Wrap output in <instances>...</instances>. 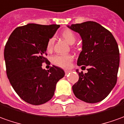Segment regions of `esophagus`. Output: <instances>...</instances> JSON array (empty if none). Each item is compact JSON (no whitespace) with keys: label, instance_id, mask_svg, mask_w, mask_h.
Returning a JSON list of instances; mask_svg holds the SVG:
<instances>
[{"label":"esophagus","instance_id":"1","mask_svg":"<svg viewBox=\"0 0 124 124\" xmlns=\"http://www.w3.org/2000/svg\"><path fill=\"white\" fill-rule=\"evenodd\" d=\"M70 72H71L70 70H65V75H67V74L70 73Z\"/></svg>","mask_w":124,"mask_h":124}]
</instances>
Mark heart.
<instances>
[{"label":"heart","mask_w":124,"mask_h":124,"mask_svg":"<svg viewBox=\"0 0 124 124\" xmlns=\"http://www.w3.org/2000/svg\"><path fill=\"white\" fill-rule=\"evenodd\" d=\"M61 36L70 43L73 44L76 40V36L71 30L65 29L61 32ZM54 43V38L51 37L48 39L46 44V50L52 51ZM73 60V57L70 54H57L52 59L53 63L57 66L61 67H68L70 65L71 62Z\"/></svg>","instance_id":"obj_1"}]
</instances>
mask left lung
<instances>
[{
  "mask_svg": "<svg viewBox=\"0 0 124 124\" xmlns=\"http://www.w3.org/2000/svg\"><path fill=\"white\" fill-rule=\"evenodd\" d=\"M67 27L79 33L82 39L78 65L88 67L84 74L76 70L79 80L72 86L73 93L86 103L100 102L109 95L117 82L119 65L117 43L108 30L94 21Z\"/></svg>",
  "mask_w": 124,
  "mask_h": 124,
  "instance_id": "obj_1",
  "label": "left lung"
}]
</instances>
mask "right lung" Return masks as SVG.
Segmentation results:
<instances>
[{
  "label": "right lung",
  "mask_w": 124,
  "mask_h": 124,
  "mask_svg": "<svg viewBox=\"0 0 124 124\" xmlns=\"http://www.w3.org/2000/svg\"><path fill=\"white\" fill-rule=\"evenodd\" d=\"M59 25L29 23L15 28L4 51L6 70L12 87L21 99L31 105L46 103L53 96L56 84L65 76L64 71L53 65L49 70L42 68L47 63L46 44Z\"/></svg>",
  "instance_id": "add662e5"
}]
</instances>
